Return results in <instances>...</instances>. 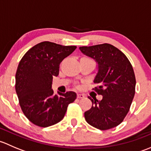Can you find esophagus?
<instances>
[{
    "instance_id": "1",
    "label": "esophagus",
    "mask_w": 151,
    "mask_h": 151,
    "mask_svg": "<svg viewBox=\"0 0 151 151\" xmlns=\"http://www.w3.org/2000/svg\"><path fill=\"white\" fill-rule=\"evenodd\" d=\"M77 98L78 99H83L85 97V96L83 95V94H81V93H78L77 95Z\"/></svg>"
}]
</instances>
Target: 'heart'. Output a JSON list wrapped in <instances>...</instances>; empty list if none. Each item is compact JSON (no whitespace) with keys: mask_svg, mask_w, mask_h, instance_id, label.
<instances>
[{"mask_svg":"<svg viewBox=\"0 0 151 151\" xmlns=\"http://www.w3.org/2000/svg\"><path fill=\"white\" fill-rule=\"evenodd\" d=\"M83 58V59H86V60H91V58H87V57H83V58Z\"/></svg>","mask_w":151,"mask_h":151,"instance_id":"heart-1","label":"heart"}]
</instances>
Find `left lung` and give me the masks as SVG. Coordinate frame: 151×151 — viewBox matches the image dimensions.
<instances>
[{
  "mask_svg": "<svg viewBox=\"0 0 151 151\" xmlns=\"http://www.w3.org/2000/svg\"><path fill=\"white\" fill-rule=\"evenodd\" d=\"M83 54L98 63V72L93 88L101 101L93 100L92 107L85 112L86 121L100 130H107L123 122L130 109L135 94V79L133 67L126 55L109 44L80 47Z\"/></svg>",
  "mask_w": 151,
  "mask_h": 151,
  "instance_id": "left-lung-1",
  "label": "left lung"
}]
</instances>
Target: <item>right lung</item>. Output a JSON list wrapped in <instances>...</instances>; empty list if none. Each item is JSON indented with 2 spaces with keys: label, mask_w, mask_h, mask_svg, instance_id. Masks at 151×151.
I'll return each instance as SVG.
<instances>
[{
  "label": "right lung",
  "mask_w": 151,
  "mask_h": 151,
  "mask_svg": "<svg viewBox=\"0 0 151 151\" xmlns=\"http://www.w3.org/2000/svg\"><path fill=\"white\" fill-rule=\"evenodd\" d=\"M76 48L43 42L30 48L19 61L15 76L16 93L24 115L36 126L48 127L60 122L68 104L77 98L73 91L58 93V96L52 89L60 63Z\"/></svg>",
  "instance_id": "1"
}]
</instances>
